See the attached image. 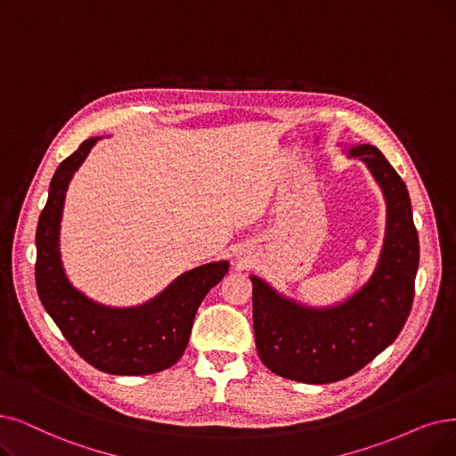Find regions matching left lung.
I'll list each match as a JSON object with an SVG mask.
<instances>
[{
	"mask_svg": "<svg viewBox=\"0 0 456 456\" xmlns=\"http://www.w3.org/2000/svg\"><path fill=\"white\" fill-rule=\"evenodd\" d=\"M370 168L386 194L387 232L372 279L333 308H306L252 277L254 340L264 365L303 384H331L355 374L403 331L410 316L419 238L406 183L374 145L350 151Z\"/></svg>",
	"mask_w": 456,
	"mask_h": 456,
	"instance_id": "left-lung-1",
	"label": "left lung"
}]
</instances>
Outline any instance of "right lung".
I'll return each instance as SVG.
<instances>
[{
  "label": "right lung",
  "instance_id": "obj_1",
  "mask_svg": "<svg viewBox=\"0 0 456 456\" xmlns=\"http://www.w3.org/2000/svg\"><path fill=\"white\" fill-rule=\"evenodd\" d=\"M95 142L97 138L82 142L50 181L48 202L35 233L37 294L72 350L89 365L121 376L160 372L183 355L198 306L226 275L228 262L196 267L160 296L134 308L101 306L72 288L60 260V221L69 181Z\"/></svg>",
  "mask_w": 456,
  "mask_h": 456
}]
</instances>
